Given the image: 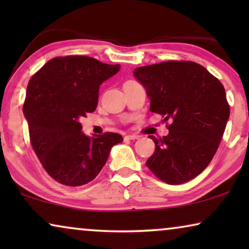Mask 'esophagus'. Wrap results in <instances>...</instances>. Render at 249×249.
<instances>
[{
  "label": "esophagus",
  "mask_w": 249,
  "mask_h": 249,
  "mask_svg": "<svg viewBox=\"0 0 249 249\" xmlns=\"http://www.w3.org/2000/svg\"><path fill=\"white\" fill-rule=\"evenodd\" d=\"M139 136L137 135H125L124 139L125 141H135V139H138Z\"/></svg>",
  "instance_id": "esophagus-1"
}]
</instances>
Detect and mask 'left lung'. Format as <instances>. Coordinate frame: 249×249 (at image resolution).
Masks as SVG:
<instances>
[{
	"mask_svg": "<svg viewBox=\"0 0 249 249\" xmlns=\"http://www.w3.org/2000/svg\"><path fill=\"white\" fill-rule=\"evenodd\" d=\"M149 110L171 119L169 135L148 136L155 152L146 165L160 180L180 185L202 173L219 148L230 115L223 85L192 61H166L136 68Z\"/></svg>",
	"mask_w": 249,
	"mask_h": 249,
	"instance_id": "1",
	"label": "left lung"
}]
</instances>
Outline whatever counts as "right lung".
<instances>
[{
    "mask_svg": "<svg viewBox=\"0 0 249 249\" xmlns=\"http://www.w3.org/2000/svg\"><path fill=\"white\" fill-rule=\"evenodd\" d=\"M119 70L120 64L70 55L47 61L29 80L22 111L30 142L55 181L86 185L103 169L111 148L124 141L114 132L87 137L79 122L96 110L100 86Z\"/></svg>",
    "mask_w": 249,
    "mask_h": 249,
    "instance_id": "obj_1",
    "label": "right lung"
}]
</instances>
